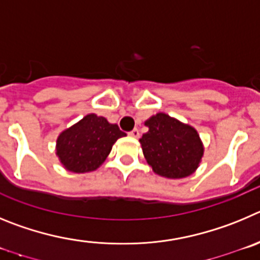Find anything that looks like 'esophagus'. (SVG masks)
I'll return each instance as SVG.
<instances>
[{
  "label": "esophagus",
  "mask_w": 260,
  "mask_h": 260,
  "mask_svg": "<svg viewBox=\"0 0 260 260\" xmlns=\"http://www.w3.org/2000/svg\"><path fill=\"white\" fill-rule=\"evenodd\" d=\"M129 136H131V137H135V139H139V137H140V131L137 129V128H135V129L131 131Z\"/></svg>",
  "instance_id": "1"
}]
</instances>
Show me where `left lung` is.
<instances>
[{"label":"left lung","mask_w":260,"mask_h":260,"mask_svg":"<svg viewBox=\"0 0 260 260\" xmlns=\"http://www.w3.org/2000/svg\"><path fill=\"white\" fill-rule=\"evenodd\" d=\"M145 125L149 131L142 135L140 142L154 172L168 179L193 174L203 155L197 131L163 113L151 116Z\"/></svg>","instance_id":"left-lung-1"}]
</instances>
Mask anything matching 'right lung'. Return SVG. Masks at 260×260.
<instances>
[{
    "mask_svg": "<svg viewBox=\"0 0 260 260\" xmlns=\"http://www.w3.org/2000/svg\"><path fill=\"white\" fill-rule=\"evenodd\" d=\"M125 136L104 116L89 114L57 140V155L69 171L84 174L97 170L111 151L114 142Z\"/></svg>",
    "mask_w": 260,
    "mask_h": 260,
    "instance_id": "1",
    "label": "right lung"
}]
</instances>
